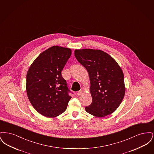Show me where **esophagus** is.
<instances>
[{
    "instance_id": "esophagus-1",
    "label": "esophagus",
    "mask_w": 154,
    "mask_h": 154,
    "mask_svg": "<svg viewBox=\"0 0 154 154\" xmlns=\"http://www.w3.org/2000/svg\"><path fill=\"white\" fill-rule=\"evenodd\" d=\"M82 90H80L79 91H78L77 92V95L78 96H80L82 94Z\"/></svg>"
}]
</instances>
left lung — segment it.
<instances>
[{
  "label": "left lung",
  "mask_w": 154,
  "mask_h": 154,
  "mask_svg": "<svg viewBox=\"0 0 154 154\" xmlns=\"http://www.w3.org/2000/svg\"><path fill=\"white\" fill-rule=\"evenodd\" d=\"M77 60L88 71L92 98L85 107L89 114L97 117L115 111L122 102L125 92L122 69L110 55L99 50H76Z\"/></svg>",
  "instance_id": "obj_1"
}]
</instances>
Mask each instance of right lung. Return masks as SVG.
Instances as JSON below:
<instances>
[{
    "instance_id": "right-lung-1",
    "label": "right lung",
    "mask_w": 154,
    "mask_h": 154,
    "mask_svg": "<svg viewBox=\"0 0 154 154\" xmlns=\"http://www.w3.org/2000/svg\"><path fill=\"white\" fill-rule=\"evenodd\" d=\"M72 55L69 48L53 46L40 54L28 70L26 92L34 109L47 117L66 110L72 93L61 72Z\"/></svg>"
}]
</instances>
